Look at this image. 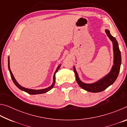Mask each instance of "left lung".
Returning <instances> with one entry per match:
<instances>
[{
    "instance_id": "obj_1",
    "label": "left lung",
    "mask_w": 127,
    "mask_h": 127,
    "mask_svg": "<svg viewBox=\"0 0 127 127\" xmlns=\"http://www.w3.org/2000/svg\"><path fill=\"white\" fill-rule=\"evenodd\" d=\"M107 36H108L110 40L113 42V52H114V62L113 65L111 68V69L108 74L101 79H99L96 82L93 83H85L82 82L79 79L78 73L76 70V68L74 66L73 70L77 82L82 89L86 91L91 92H100L103 91L110 85L113 84V83L117 79L120 71V65H121L122 58L121 54L119 48V45L116 38L113 37L110 33V31L108 30H105Z\"/></svg>"
}]
</instances>
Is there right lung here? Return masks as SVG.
<instances>
[{"label": "right lung", "mask_w": 127, "mask_h": 127, "mask_svg": "<svg viewBox=\"0 0 127 127\" xmlns=\"http://www.w3.org/2000/svg\"><path fill=\"white\" fill-rule=\"evenodd\" d=\"M9 57H8V69H9L10 74V76H11V78L12 79L14 83L15 84V85L19 89H20L22 91H25L27 93L31 94V95H36V94H44V93H46V92H48L49 91H50V90H51L53 89V87H54V86L55 85V73L58 72V70H59V69L61 67V65H59L58 66L57 69H56L55 72L54 74V76H53V84L50 86H49L48 88H46V89H41V90H32V89H27V88L23 87L22 86L19 84V83L17 82V81L16 80V79L14 78V77L13 75L11 70L10 69V66H9Z\"/></svg>", "instance_id": "add662e5"}]
</instances>
